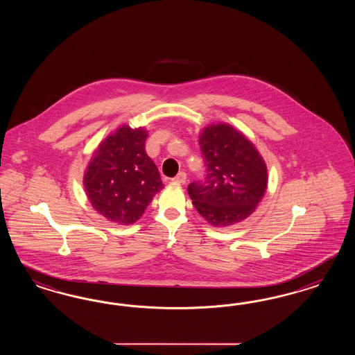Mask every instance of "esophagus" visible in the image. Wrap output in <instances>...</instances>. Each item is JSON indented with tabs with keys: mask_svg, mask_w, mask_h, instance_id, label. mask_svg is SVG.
<instances>
[{
	"mask_svg": "<svg viewBox=\"0 0 355 355\" xmlns=\"http://www.w3.org/2000/svg\"><path fill=\"white\" fill-rule=\"evenodd\" d=\"M186 181H187V174L184 172L178 173V174L173 178V182L180 183V184L186 183Z\"/></svg>",
	"mask_w": 355,
	"mask_h": 355,
	"instance_id": "obj_1",
	"label": "esophagus"
}]
</instances>
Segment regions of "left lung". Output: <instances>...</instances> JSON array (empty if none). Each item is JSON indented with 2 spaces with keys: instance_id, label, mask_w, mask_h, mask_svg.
Returning <instances> with one entry per match:
<instances>
[{
  "instance_id": "1",
  "label": "left lung",
  "mask_w": 355,
  "mask_h": 355,
  "mask_svg": "<svg viewBox=\"0 0 355 355\" xmlns=\"http://www.w3.org/2000/svg\"><path fill=\"white\" fill-rule=\"evenodd\" d=\"M199 144L207 174L187 187L193 207L214 226L234 225L248 218L268 183L267 166L258 150L226 123L205 128Z\"/></svg>"
}]
</instances>
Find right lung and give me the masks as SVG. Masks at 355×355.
<instances>
[{
    "label": "right lung",
    "instance_id": "obj_1",
    "mask_svg": "<svg viewBox=\"0 0 355 355\" xmlns=\"http://www.w3.org/2000/svg\"><path fill=\"white\" fill-rule=\"evenodd\" d=\"M147 131L123 125L100 143L85 173L89 203L109 221L134 224L164 187L146 153Z\"/></svg>",
    "mask_w": 355,
    "mask_h": 355
}]
</instances>
